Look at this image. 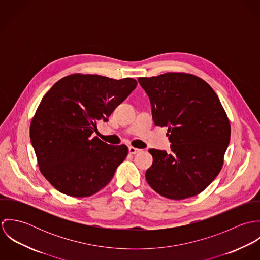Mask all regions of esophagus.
Masks as SVG:
<instances>
[{
    "mask_svg": "<svg viewBox=\"0 0 260 260\" xmlns=\"http://www.w3.org/2000/svg\"><path fill=\"white\" fill-rule=\"evenodd\" d=\"M141 151V149L135 148V147H132V146H130L129 147V153L130 154H136V153H138V152H140Z\"/></svg>",
    "mask_w": 260,
    "mask_h": 260,
    "instance_id": "esophagus-1",
    "label": "esophagus"
}]
</instances>
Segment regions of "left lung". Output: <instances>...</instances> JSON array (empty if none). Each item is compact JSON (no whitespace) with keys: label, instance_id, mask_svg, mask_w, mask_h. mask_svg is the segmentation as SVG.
Listing matches in <instances>:
<instances>
[{"label":"left lung","instance_id":"1","mask_svg":"<svg viewBox=\"0 0 260 260\" xmlns=\"http://www.w3.org/2000/svg\"><path fill=\"white\" fill-rule=\"evenodd\" d=\"M138 81L150 99L154 124L168 127L172 151L149 149V185L175 200L199 194L220 172L230 141V123L218 96L194 75L165 73Z\"/></svg>","mask_w":260,"mask_h":260}]
</instances>
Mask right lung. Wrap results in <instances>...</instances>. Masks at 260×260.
<instances>
[{
  "label": "right lung",
  "instance_id": "add662e5",
  "mask_svg": "<svg viewBox=\"0 0 260 260\" xmlns=\"http://www.w3.org/2000/svg\"><path fill=\"white\" fill-rule=\"evenodd\" d=\"M136 86L132 78L73 74L59 80L43 97L30 138L42 174L58 191L87 197L111 181L128 148L92 134L98 121L107 122Z\"/></svg>",
  "mask_w": 260,
  "mask_h": 260
}]
</instances>
